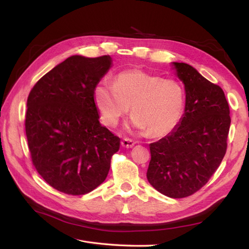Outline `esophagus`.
I'll return each instance as SVG.
<instances>
[{
	"label": "esophagus",
	"instance_id": "esophagus-1",
	"mask_svg": "<svg viewBox=\"0 0 249 249\" xmlns=\"http://www.w3.org/2000/svg\"><path fill=\"white\" fill-rule=\"evenodd\" d=\"M134 145H135V142L132 139L124 138L122 140V146L124 148H132Z\"/></svg>",
	"mask_w": 249,
	"mask_h": 249
}]
</instances>
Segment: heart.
Wrapping results in <instances>:
<instances>
[{
	"label": "heart",
	"instance_id": "b5f03b06",
	"mask_svg": "<svg viewBox=\"0 0 249 249\" xmlns=\"http://www.w3.org/2000/svg\"><path fill=\"white\" fill-rule=\"evenodd\" d=\"M101 120L114 126L131 107L130 127L150 137L170 133L183 116L185 95L175 80L163 79L142 70H127L116 74L114 83H97L93 90Z\"/></svg>",
	"mask_w": 249,
	"mask_h": 249
}]
</instances>
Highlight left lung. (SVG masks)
Masks as SVG:
<instances>
[{
  "label": "left lung",
  "mask_w": 249,
  "mask_h": 249,
  "mask_svg": "<svg viewBox=\"0 0 249 249\" xmlns=\"http://www.w3.org/2000/svg\"><path fill=\"white\" fill-rule=\"evenodd\" d=\"M185 87L184 114L178 125L150 143L146 178L157 191L182 198L205 186L227 152L231 125L223 90L187 63L172 62Z\"/></svg>",
  "instance_id": "8db88e82"
}]
</instances>
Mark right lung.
<instances>
[{
	"label": "right lung",
	"instance_id": "obj_1",
	"mask_svg": "<svg viewBox=\"0 0 249 249\" xmlns=\"http://www.w3.org/2000/svg\"><path fill=\"white\" fill-rule=\"evenodd\" d=\"M112 58L71 56L36 83L27 101L26 135L37 172L56 190L91 192L106 179L120 139L100 124L93 97Z\"/></svg>",
	"mask_w": 249,
	"mask_h": 249
}]
</instances>
